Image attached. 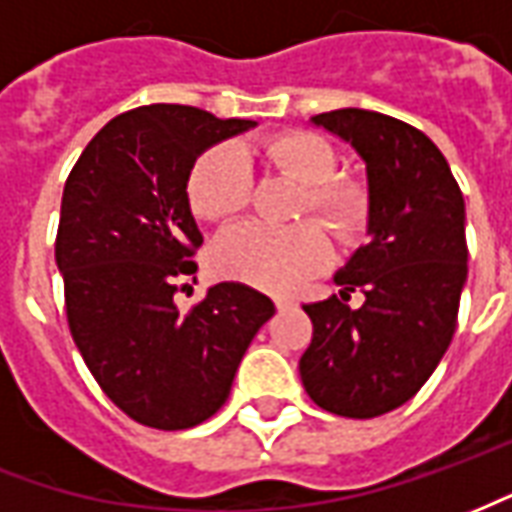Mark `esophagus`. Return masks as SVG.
Masks as SVG:
<instances>
[{"label": "esophagus", "instance_id": "1", "mask_svg": "<svg viewBox=\"0 0 512 512\" xmlns=\"http://www.w3.org/2000/svg\"><path fill=\"white\" fill-rule=\"evenodd\" d=\"M274 304H277V310H290V307H293V301L285 299V296H277V299H274Z\"/></svg>", "mask_w": 512, "mask_h": 512}]
</instances>
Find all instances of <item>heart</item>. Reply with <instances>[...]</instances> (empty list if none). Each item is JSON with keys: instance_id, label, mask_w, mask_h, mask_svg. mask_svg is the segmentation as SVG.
<instances>
[{"instance_id": "1", "label": "heart", "mask_w": 512, "mask_h": 512, "mask_svg": "<svg viewBox=\"0 0 512 512\" xmlns=\"http://www.w3.org/2000/svg\"><path fill=\"white\" fill-rule=\"evenodd\" d=\"M260 158L279 175L304 186L299 213H315L340 244H354L365 233L370 200L359 180L337 178V153L318 134L290 131L266 139ZM191 211L205 222H224L244 211L252 197V169L235 145L205 150L186 180ZM329 260V241L315 222L268 227L244 222L216 238L211 249L219 277L252 288L285 293L318 274Z\"/></svg>"}]
</instances>
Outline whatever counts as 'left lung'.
<instances>
[{
	"instance_id": "left-lung-1",
	"label": "left lung",
	"mask_w": 512,
	"mask_h": 512,
	"mask_svg": "<svg viewBox=\"0 0 512 512\" xmlns=\"http://www.w3.org/2000/svg\"><path fill=\"white\" fill-rule=\"evenodd\" d=\"M354 147L367 169V241L334 274L340 299L307 304V395L351 419L381 417L417 395L450 348L466 285V205L447 158L403 120L334 109L310 120ZM366 304L354 311L350 293Z\"/></svg>"
}]
</instances>
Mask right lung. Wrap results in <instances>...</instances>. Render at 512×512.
<instances>
[{
  "label": "right lung",
  "mask_w": 512,
  "mask_h": 512,
  "mask_svg": "<svg viewBox=\"0 0 512 512\" xmlns=\"http://www.w3.org/2000/svg\"><path fill=\"white\" fill-rule=\"evenodd\" d=\"M255 120L153 104L109 120L65 180L57 268L73 343L106 397L147 428L213 417L274 301L219 282L180 315L178 279L202 233L186 180L194 161Z\"/></svg>",
  "instance_id": "add662e5"
}]
</instances>
